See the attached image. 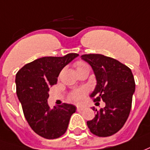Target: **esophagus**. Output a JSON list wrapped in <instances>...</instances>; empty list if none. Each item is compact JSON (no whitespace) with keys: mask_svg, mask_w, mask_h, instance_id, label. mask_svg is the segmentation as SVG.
Segmentation results:
<instances>
[{"mask_svg":"<svg viewBox=\"0 0 150 150\" xmlns=\"http://www.w3.org/2000/svg\"><path fill=\"white\" fill-rule=\"evenodd\" d=\"M77 110H78V111H81V110H83V108L79 107V106H77Z\"/></svg>","mask_w":150,"mask_h":150,"instance_id":"esophagus-1","label":"esophagus"}]
</instances>
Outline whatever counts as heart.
Returning a JSON list of instances; mask_svg holds the SVG:
<instances>
[{
  "label": "heart",
  "mask_w": 150,
  "mask_h": 150,
  "mask_svg": "<svg viewBox=\"0 0 150 150\" xmlns=\"http://www.w3.org/2000/svg\"><path fill=\"white\" fill-rule=\"evenodd\" d=\"M75 67H76V70H80V69H83V68L88 67V64H86L85 62H77L75 63ZM87 91L84 88H82V89H78L75 90V91H73L71 94H70V100L74 101V102H76V103H80L81 101L83 99V97L85 96Z\"/></svg>",
  "instance_id": "heart-1"
}]
</instances>
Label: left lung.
<instances>
[{
	"mask_svg": "<svg viewBox=\"0 0 150 150\" xmlns=\"http://www.w3.org/2000/svg\"><path fill=\"white\" fill-rule=\"evenodd\" d=\"M81 57L92 67L97 79L90 97L94 101L105 103L104 108L96 110L94 119L87 125L97 137L112 136L122 128L129 116L136 87L132 72L118 60L102 54H83Z\"/></svg>",
	"mask_w": 150,
	"mask_h": 150,
	"instance_id": "1",
	"label": "left lung"
}]
</instances>
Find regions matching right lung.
I'll list each match as a JSON object with an SVG mask.
<instances>
[{
    "label": "right lung",
    "instance_id": "right-lung-1",
    "mask_svg": "<svg viewBox=\"0 0 150 150\" xmlns=\"http://www.w3.org/2000/svg\"><path fill=\"white\" fill-rule=\"evenodd\" d=\"M44 57L26 64L16 74V93L25 119L31 129L45 139H56L67 132L75 105L63 103L53 109L48 104L49 91L57 83L61 71L78 57Z\"/></svg>",
    "mask_w": 150,
    "mask_h": 150
}]
</instances>
